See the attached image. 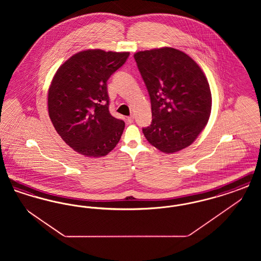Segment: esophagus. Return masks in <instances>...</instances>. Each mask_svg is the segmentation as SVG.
Listing matches in <instances>:
<instances>
[{
	"label": "esophagus",
	"mask_w": 261,
	"mask_h": 261,
	"mask_svg": "<svg viewBox=\"0 0 261 261\" xmlns=\"http://www.w3.org/2000/svg\"><path fill=\"white\" fill-rule=\"evenodd\" d=\"M134 119H135V116H134V115H130V116L127 117V120H128L129 123H132V122L134 121Z\"/></svg>",
	"instance_id": "1"
}]
</instances>
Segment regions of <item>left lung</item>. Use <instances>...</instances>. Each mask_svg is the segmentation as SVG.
<instances>
[{"instance_id": "obj_1", "label": "left lung", "mask_w": 261, "mask_h": 261, "mask_svg": "<svg viewBox=\"0 0 261 261\" xmlns=\"http://www.w3.org/2000/svg\"><path fill=\"white\" fill-rule=\"evenodd\" d=\"M138 69L149 92L152 120L143 133L165 153L189 147L211 116L210 84L197 62L173 48L138 51Z\"/></svg>"}]
</instances>
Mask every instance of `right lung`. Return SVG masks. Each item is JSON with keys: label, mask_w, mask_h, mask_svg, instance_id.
Returning a JSON list of instances; mask_svg holds the SVG:
<instances>
[{"label": "right lung", "mask_w": 261, "mask_h": 261, "mask_svg": "<svg viewBox=\"0 0 261 261\" xmlns=\"http://www.w3.org/2000/svg\"><path fill=\"white\" fill-rule=\"evenodd\" d=\"M129 57L128 51H79L58 69L48 93L51 123L75 151L99 158L115 148L124 130L113 117L107 82Z\"/></svg>", "instance_id": "right-lung-1"}]
</instances>
